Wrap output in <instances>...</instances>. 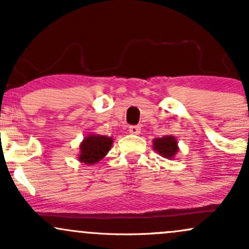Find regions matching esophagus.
<instances>
[{"label": "esophagus", "instance_id": "1", "mask_svg": "<svg viewBox=\"0 0 249 249\" xmlns=\"http://www.w3.org/2000/svg\"><path fill=\"white\" fill-rule=\"evenodd\" d=\"M128 132L131 134H139L141 133V126H138V125H132V126L128 127Z\"/></svg>", "mask_w": 249, "mask_h": 249}]
</instances>
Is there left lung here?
<instances>
[{"label": "left lung", "mask_w": 249, "mask_h": 249, "mask_svg": "<svg viewBox=\"0 0 249 249\" xmlns=\"http://www.w3.org/2000/svg\"><path fill=\"white\" fill-rule=\"evenodd\" d=\"M153 145L154 150L165 158H172L174 154L178 152V144L173 136H165L154 139Z\"/></svg>", "instance_id": "8db88e82"}]
</instances>
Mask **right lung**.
Masks as SVG:
<instances>
[{
  "instance_id": "1",
  "label": "right lung",
  "mask_w": 249,
  "mask_h": 249,
  "mask_svg": "<svg viewBox=\"0 0 249 249\" xmlns=\"http://www.w3.org/2000/svg\"><path fill=\"white\" fill-rule=\"evenodd\" d=\"M112 145V138L105 136H89L81 144L79 160L85 164H96L107 156Z\"/></svg>"
}]
</instances>
